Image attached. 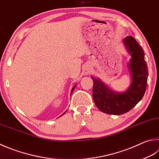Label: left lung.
<instances>
[{
  "label": "left lung",
  "instance_id": "1",
  "mask_svg": "<svg viewBox=\"0 0 159 159\" xmlns=\"http://www.w3.org/2000/svg\"><path fill=\"white\" fill-rule=\"evenodd\" d=\"M131 58L127 68L131 75V83L123 92L113 91L99 78L93 81V98L95 105L102 112L110 115H122L128 112L141 100L145 94L148 70L145 54L141 46L132 37L122 41Z\"/></svg>",
  "mask_w": 159,
  "mask_h": 159
}]
</instances>
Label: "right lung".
Segmentation results:
<instances>
[{
	"label": "right lung",
	"instance_id": "add662e5",
	"mask_svg": "<svg viewBox=\"0 0 159 159\" xmlns=\"http://www.w3.org/2000/svg\"><path fill=\"white\" fill-rule=\"evenodd\" d=\"M75 86H76V84H75V86H73V88H72V90H71V91H70V95H71V94H72V93H73V90L75 89ZM66 112V111H65V112H64V113H63V114H62V115H64V113H65ZM62 115H61L60 116H61Z\"/></svg>",
	"mask_w": 159,
	"mask_h": 159
}]
</instances>
